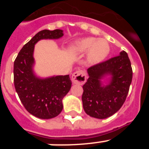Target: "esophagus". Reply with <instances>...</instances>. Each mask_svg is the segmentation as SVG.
<instances>
[{
  "mask_svg": "<svg viewBox=\"0 0 149 149\" xmlns=\"http://www.w3.org/2000/svg\"><path fill=\"white\" fill-rule=\"evenodd\" d=\"M72 82L75 84H84L86 81V74L84 70H77L72 76Z\"/></svg>",
  "mask_w": 149,
  "mask_h": 149,
  "instance_id": "1",
  "label": "esophagus"
}]
</instances>
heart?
Masks as SVG:
<instances>
[{
	"label": "heart",
	"instance_id": "heart-1",
	"mask_svg": "<svg viewBox=\"0 0 149 149\" xmlns=\"http://www.w3.org/2000/svg\"><path fill=\"white\" fill-rule=\"evenodd\" d=\"M72 48L77 53H86L88 51V59L93 63L102 61L110 52V45L106 39H96L93 37L76 41L72 45Z\"/></svg>",
	"mask_w": 149,
	"mask_h": 149
}]
</instances>
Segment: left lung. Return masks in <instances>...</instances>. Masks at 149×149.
Returning a JSON list of instances; mask_svg holds the SVG:
<instances>
[{"label": "left lung", "instance_id": "1", "mask_svg": "<svg viewBox=\"0 0 149 149\" xmlns=\"http://www.w3.org/2000/svg\"><path fill=\"white\" fill-rule=\"evenodd\" d=\"M89 78L83 86V107L87 115L103 119L111 116L122 107L132 81L131 61L125 51L87 69ZM111 75L110 82L102 85L100 80Z\"/></svg>", "mask_w": 149, "mask_h": 149}]
</instances>
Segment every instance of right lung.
I'll use <instances>...</instances> for the list:
<instances>
[{
  "label": "right lung",
  "instance_id": "right-lung-1",
  "mask_svg": "<svg viewBox=\"0 0 149 149\" xmlns=\"http://www.w3.org/2000/svg\"><path fill=\"white\" fill-rule=\"evenodd\" d=\"M63 30H43L23 46L14 62V85L22 104L30 114L42 119L57 116L63 110V98L69 92L72 81L69 75L39 78L34 74L33 51L41 39H56Z\"/></svg>",
  "mask_w": 149,
  "mask_h": 149
}]
</instances>
